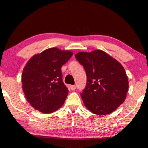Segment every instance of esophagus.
Instances as JSON below:
<instances>
[{
    "instance_id": "34e87169",
    "label": "esophagus",
    "mask_w": 148,
    "mask_h": 148,
    "mask_svg": "<svg viewBox=\"0 0 148 148\" xmlns=\"http://www.w3.org/2000/svg\"><path fill=\"white\" fill-rule=\"evenodd\" d=\"M70 89H71V90H74L76 89V86L75 85H70Z\"/></svg>"
}]
</instances>
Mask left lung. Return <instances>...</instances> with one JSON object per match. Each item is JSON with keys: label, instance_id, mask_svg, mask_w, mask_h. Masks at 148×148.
<instances>
[{"label": "left lung", "instance_id": "left-lung-1", "mask_svg": "<svg viewBox=\"0 0 148 148\" xmlns=\"http://www.w3.org/2000/svg\"><path fill=\"white\" fill-rule=\"evenodd\" d=\"M76 59L86 71L87 82L80 94L86 108L97 115L115 111L127 97L129 81L121 63L105 51L79 52Z\"/></svg>", "mask_w": 148, "mask_h": 148}]
</instances>
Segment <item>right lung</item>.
<instances>
[{
	"instance_id": "obj_1",
	"label": "right lung",
	"mask_w": 148,
	"mask_h": 148,
	"mask_svg": "<svg viewBox=\"0 0 148 148\" xmlns=\"http://www.w3.org/2000/svg\"><path fill=\"white\" fill-rule=\"evenodd\" d=\"M72 55L71 51L53 47L34 55L26 63L21 74L22 89L35 110L51 114L64 103L68 89L62 81L61 68Z\"/></svg>"
}]
</instances>
